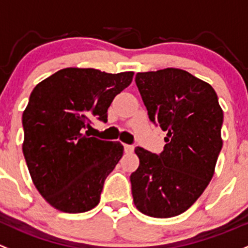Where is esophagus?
<instances>
[{"instance_id":"esophagus-1","label":"esophagus","mask_w":248,"mask_h":248,"mask_svg":"<svg viewBox=\"0 0 248 248\" xmlns=\"http://www.w3.org/2000/svg\"><path fill=\"white\" fill-rule=\"evenodd\" d=\"M124 152H126V153H132L133 150H134V146H133V145L124 144Z\"/></svg>"}]
</instances>
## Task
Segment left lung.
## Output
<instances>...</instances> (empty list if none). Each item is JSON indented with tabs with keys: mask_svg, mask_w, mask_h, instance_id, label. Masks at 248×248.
Masks as SVG:
<instances>
[{
	"mask_svg": "<svg viewBox=\"0 0 248 248\" xmlns=\"http://www.w3.org/2000/svg\"><path fill=\"white\" fill-rule=\"evenodd\" d=\"M135 83L150 120L168 134L159 155L135 148L140 164L131 174L133 201L145 215L172 217L189 209L212 181L223 111L212 85L184 70L138 72Z\"/></svg>",
	"mask_w": 248,
	"mask_h": 248,
	"instance_id": "obj_1",
	"label": "left lung"
}]
</instances>
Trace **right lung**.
Instances as JSON below:
<instances>
[{
	"label": "right lung",
	"instance_id": "right-lung-1",
	"mask_svg": "<svg viewBox=\"0 0 248 248\" xmlns=\"http://www.w3.org/2000/svg\"><path fill=\"white\" fill-rule=\"evenodd\" d=\"M133 75L66 67L33 89L22 114V151L35 187L56 209L84 213L100 203L124 146L90 137L85 128L93 117L107 121L109 106Z\"/></svg>",
	"mask_w": 248,
	"mask_h": 248
}]
</instances>
